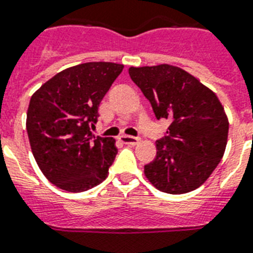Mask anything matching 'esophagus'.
<instances>
[{"mask_svg":"<svg viewBox=\"0 0 253 253\" xmlns=\"http://www.w3.org/2000/svg\"><path fill=\"white\" fill-rule=\"evenodd\" d=\"M120 141L123 143H125V145H137L139 141V138H137V137H132V136H126V134H123V136H120Z\"/></svg>","mask_w":253,"mask_h":253,"instance_id":"obj_1","label":"esophagus"}]
</instances>
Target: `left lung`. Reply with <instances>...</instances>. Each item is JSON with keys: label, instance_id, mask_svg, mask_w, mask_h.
I'll list each match as a JSON object with an SVG mask.
<instances>
[{"label": "left lung", "instance_id": "left-lung-1", "mask_svg": "<svg viewBox=\"0 0 253 253\" xmlns=\"http://www.w3.org/2000/svg\"><path fill=\"white\" fill-rule=\"evenodd\" d=\"M129 76L151 103L157 119L169 121L155 142L157 155L143 169L157 189L171 195L195 191L225 154L229 119L213 90L181 68L130 66Z\"/></svg>", "mask_w": 253, "mask_h": 253}]
</instances>
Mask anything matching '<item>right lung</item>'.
I'll use <instances>...</instances> for the list:
<instances>
[{
	"mask_svg": "<svg viewBox=\"0 0 253 253\" xmlns=\"http://www.w3.org/2000/svg\"><path fill=\"white\" fill-rule=\"evenodd\" d=\"M123 69L115 62H84L57 73L32 94L26 120L32 154L44 176L60 189L88 191L108 175L116 141L95 136L90 128Z\"/></svg>",
	"mask_w": 253,
	"mask_h": 253,
	"instance_id": "1",
	"label": "right lung"
}]
</instances>
